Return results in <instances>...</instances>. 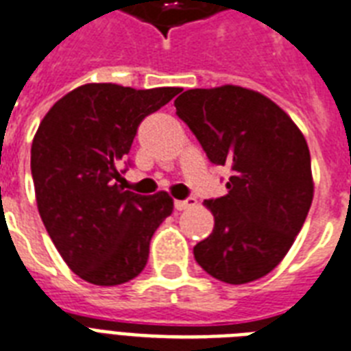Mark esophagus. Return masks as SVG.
Instances as JSON below:
<instances>
[{
  "mask_svg": "<svg viewBox=\"0 0 351 351\" xmlns=\"http://www.w3.org/2000/svg\"><path fill=\"white\" fill-rule=\"evenodd\" d=\"M195 205H197V199H195V197H189V199L176 201V208H178V210H186V208H194Z\"/></svg>",
  "mask_w": 351,
  "mask_h": 351,
  "instance_id": "esophagus-1",
  "label": "esophagus"
}]
</instances>
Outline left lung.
<instances>
[{
  "label": "left lung",
  "instance_id": "8db88e82",
  "mask_svg": "<svg viewBox=\"0 0 351 351\" xmlns=\"http://www.w3.org/2000/svg\"><path fill=\"white\" fill-rule=\"evenodd\" d=\"M173 104L206 157L232 167L229 192L203 203L214 229L194 247L195 262L225 284L262 278L291 249L313 201L302 132L265 95L232 84L189 89Z\"/></svg>",
  "mask_w": 351,
  "mask_h": 351
}]
</instances>
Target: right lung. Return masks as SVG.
Instances as JSON below:
<instances>
[{
	"instance_id": "1",
	"label": "right lung",
	"mask_w": 351,
	"mask_h": 351,
	"mask_svg": "<svg viewBox=\"0 0 351 351\" xmlns=\"http://www.w3.org/2000/svg\"><path fill=\"white\" fill-rule=\"evenodd\" d=\"M181 88L84 84L47 111L32 138L38 213L60 256L95 286H119L148 262L150 240L172 214L168 192L124 190L119 165L145 117Z\"/></svg>"
}]
</instances>
